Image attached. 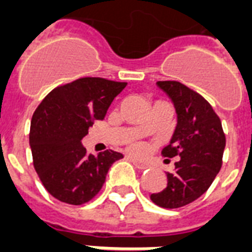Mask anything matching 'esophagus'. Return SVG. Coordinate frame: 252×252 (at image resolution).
I'll list each match as a JSON object with an SVG mask.
<instances>
[{"label":"esophagus","instance_id":"1","mask_svg":"<svg viewBox=\"0 0 252 252\" xmlns=\"http://www.w3.org/2000/svg\"><path fill=\"white\" fill-rule=\"evenodd\" d=\"M126 158L132 162V164L136 166L137 169H147L148 168V164H145V162H141V161H139L137 158H134V157L132 156H126Z\"/></svg>","mask_w":252,"mask_h":252}]
</instances>
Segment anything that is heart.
Here are the masks:
<instances>
[{"mask_svg": "<svg viewBox=\"0 0 252 252\" xmlns=\"http://www.w3.org/2000/svg\"><path fill=\"white\" fill-rule=\"evenodd\" d=\"M128 148H129L132 152H134V153H141V152L144 151L143 143H140L137 140H129V141H128Z\"/></svg>", "mask_w": 252, "mask_h": 252, "instance_id": "b5f03b06", "label": "heart"}]
</instances>
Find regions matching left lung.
<instances>
[{
  "instance_id": "left-lung-1",
  "label": "left lung",
  "mask_w": 252,
  "mask_h": 252,
  "mask_svg": "<svg viewBox=\"0 0 252 252\" xmlns=\"http://www.w3.org/2000/svg\"><path fill=\"white\" fill-rule=\"evenodd\" d=\"M157 84L170 96L178 116L162 156L180 160L174 162V172L166 173V186L151 194V199L164 209H178L199 198L216 180L222 168L226 136L220 116L202 95L176 80Z\"/></svg>"
}]
</instances>
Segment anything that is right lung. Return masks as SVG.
<instances>
[{
    "instance_id": "1",
    "label": "right lung",
    "mask_w": 252,
    "mask_h": 252,
    "mask_svg": "<svg viewBox=\"0 0 252 252\" xmlns=\"http://www.w3.org/2000/svg\"><path fill=\"white\" fill-rule=\"evenodd\" d=\"M126 82L80 78L54 88L32 115L29 141L32 164L45 189L68 205H83L99 194L111 165L123 158L112 149L97 156L82 145L88 128L103 120Z\"/></svg>"
}]
</instances>
